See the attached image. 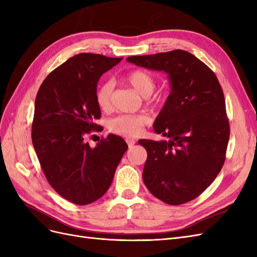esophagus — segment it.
<instances>
[{"label": "esophagus", "instance_id": "esophagus-1", "mask_svg": "<svg viewBox=\"0 0 257 257\" xmlns=\"http://www.w3.org/2000/svg\"><path fill=\"white\" fill-rule=\"evenodd\" d=\"M126 144H127L130 149H132V148H133L135 145V141L134 139H126Z\"/></svg>", "mask_w": 257, "mask_h": 257}]
</instances>
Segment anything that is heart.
<instances>
[{
  "instance_id": "heart-1",
  "label": "heart",
  "mask_w": 257,
  "mask_h": 257,
  "mask_svg": "<svg viewBox=\"0 0 257 257\" xmlns=\"http://www.w3.org/2000/svg\"><path fill=\"white\" fill-rule=\"evenodd\" d=\"M123 81L137 91L139 94L147 96V103L152 107H158L162 104V96L157 95L149 98L155 87V79L149 72L145 69H132L123 77ZM113 84L111 81L99 83L95 91V100L102 111H110L112 109ZM149 123V116L147 114H121L108 122V130L111 133L123 137H137L143 133L144 127Z\"/></svg>"
}]
</instances>
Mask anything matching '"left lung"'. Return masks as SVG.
Wrapping results in <instances>:
<instances>
[{
    "mask_svg": "<svg viewBox=\"0 0 257 257\" xmlns=\"http://www.w3.org/2000/svg\"><path fill=\"white\" fill-rule=\"evenodd\" d=\"M126 61L168 74L172 92L154 122L155 133L168 141L138 142L148 153L143 179L164 203H188L213 182L226 159L229 121L221 84L204 62L184 50Z\"/></svg>",
    "mask_w": 257,
    "mask_h": 257,
    "instance_id": "left-lung-1",
    "label": "left lung"
}]
</instances>
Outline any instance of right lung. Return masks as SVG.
Returning <instances> with one entry per match:
<instances>
[{"label": "right lung", "instance_id": "1", "mask_svg": "<svg viewBox=\"0 0 257 257\" xmlns=\"http://www.w3.org/2000/svg\"><path fill=\"white\" fill-rule=\"evenodd\" d=\"M122 58L79 53L46 77L35 98L32 143L43 173L58 194L76 205H88L109 189L127 145L109 134L95 148L85 135L98 132L95 100L99 77Z\"/></svg>", "mask_w": 257, "mask_h": 257}]
</instances>
